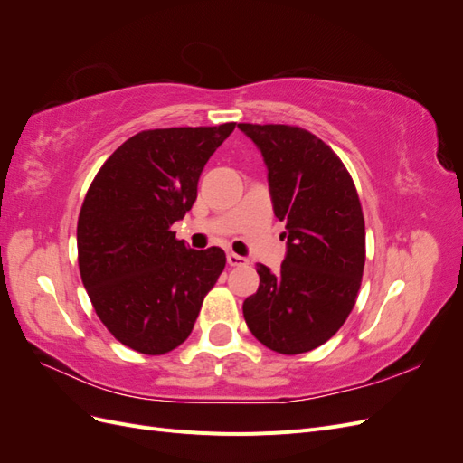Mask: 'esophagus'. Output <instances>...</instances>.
Instances as JSON below:
<instances>
[{
    "label": "esophagus",
    "mask_w": 463,
    "mask_h": 463,
    "mask_svg": "<svg viewBox=\"0 0 463 463\" xmlns=\"http://www.w3.org/2000/svg\"><path fill=\"white\" fill-rule=\"evenodd\" d=\"M228 264L230 266H247L249 260L245 257L235 255V253H228Z\"/></svg>",
    "instance_id": "1"
}]
</instances>
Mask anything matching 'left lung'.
I'll return each instance as SVG.
<instances>
[{"mask_svg":"<svg viewBox=\"0 0 463 463\" xmlns=\"http://www.w3.org/2000/svg\"><path fill=\"white\" fill-rule=\"evenodd\" d=\"M269 167L274 214L286 223L279 272L257 266L243 303L255 338L298 355L328 342L352 313L365 266V220L354 179L326 143L293 125H237Z\"/></svg>","mask_w":463,"mask_h":463,"instance_id":"1","label":"left lung"}]
</instances>
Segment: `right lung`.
Wrapping results in <instances>:
<instances>
[{
    "label": "right lung",
    "mask_w": 463,
    "mask_h": 463,
    "mask_svg": "<svg viewBox=\"0 0 463 463\" xmlns=\"http://www.w3.org/2000/svg\"><path fill=\"white\" fill-rule=\"evenodd\" d=\"M233 129L137 133L87 191L77 223L82 284L111 335L138 354L162 355L184 344L226 266L222 249H189L172 226L197 201L204 164Z\"/></svg>",
    "instance_id": "1"
}]
</instances>
